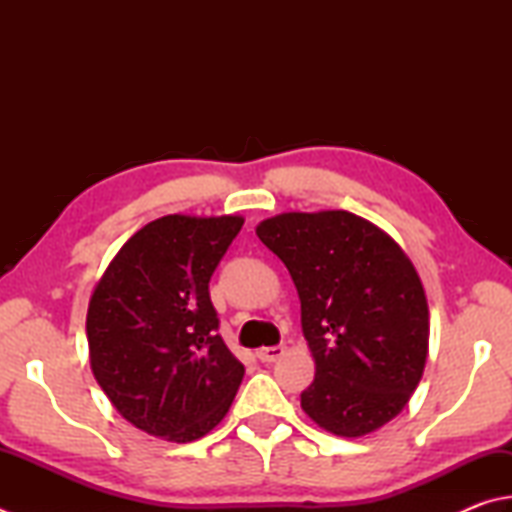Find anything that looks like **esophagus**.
I'll use <instances>...</instances> for the list:
<instances>
[{
  "mask_svg": "<svg viewBox=\"0 0 512 512\" xmlns=\"http://www.w3.org/2000/svg\"><path fill=\"white\" fill-rule=\"evenodd\" d=\"M283 352H285V347H283V345L260 347V350L256 352V359H258L260 363H272V361H276V359H278V356H283Z\"/></svg>",
  "mask_w": 512,
  "mask_h": 512,
  "instance_id": "obj_1",
  "label": "esophagus"
}]
</instances>
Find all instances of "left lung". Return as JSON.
<instances>
[{"mask_svg": "<svg viewBox=\"0 0 512 512\" xmlns=\"http://www.w3.org/2000/svg\"><path fill=\"white\" fill-rule=\"evenodd\" d=\"M301 298L316 363L307 417L336 437H363L406 408L426 368L430 321L406 252L350 211H289L256 227Z\"/></svg>", "mask_w": 512, "mask_h": 512, "instance_id": "obj_1", "label": "left lung"}]
</instances>
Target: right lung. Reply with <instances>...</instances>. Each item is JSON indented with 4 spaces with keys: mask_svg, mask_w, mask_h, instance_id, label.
Segmentation results:
<instances>
[{
    "mask_svg": "<svg viewBox=\"0 0 512 512\" xmlns=\"http://www.w3.org/2000/svg\"><path fill=\"white\" fill-rule=\"evenodd\" d=\"M243 216H162L136 231L95 285L91 370L124 419L187 443L227 414L245 368L220 339L209 281Z\"/></svg>",
    "mask_w": 512,
    "mask_h": 512,
    "instance_id": "obj_1",
    "label": "right lung"
}]
</instances>
